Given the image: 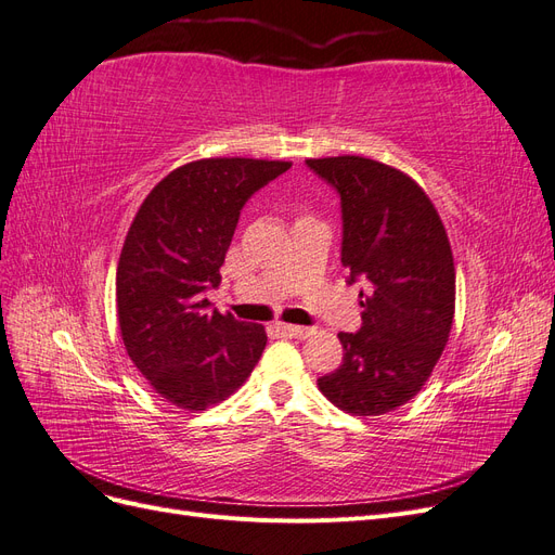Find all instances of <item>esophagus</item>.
<instances>
[{
  "mask_svg": "<svg viewBox=\"0 0 555 555\" xmlns=\"http://www.w3.org/2000/svg\"><path fill=\"white\" fill-rule=\"evenodd\" d=\"M280 333L287 335V338H298V340H306L312 335V328L308 326H294V324H278Z\"/></svg>",
  "mask_w": 555,
  "mask_h": 555,
  "instance_id": "esophagus-1",
  "label": "esophagus"
}]
</instances>
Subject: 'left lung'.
<instances>
[{
	"instance_id": "obj_1",
	"label": "left lung",
	"mask_w": 555,
	"mask_h": 555,
	"mask_svg": "<svg viewBox=\"0 0 555 555\" xmlns=\"http://www.w3.org/2000/svg\"><path fill=\"white\" fill-rule=\"evenodd\" d=\"M343 204V266L361 280L359 333H338L343 363L317 379L335 408L379 416L424 389L449 340L456 266L422 184L396 166L340 155L306 159Z\"/></svg>"
}]
</instances>
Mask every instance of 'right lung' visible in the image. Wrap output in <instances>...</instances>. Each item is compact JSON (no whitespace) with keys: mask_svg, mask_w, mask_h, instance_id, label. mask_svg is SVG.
Returning a JSON list of instances; mask_svg holds the SVG:
<instances>
[{"mask_svg":"<svg viewBox=\"0 0 555 555\" xmlns=\"http://www.w3.org/2000/svg\"><path fill=\"white\" fill-rule=\"evenodd\" d=\"M292 166L206 157L145 196L117 261V324L129 359L171 405L198 412L238 391L266 347L261 324L208 310L241 208Z\"/></svg>","mask_w":555,"mask_h":555,"instance_id":"add662e5","label":"right lung"}]
</instances>
